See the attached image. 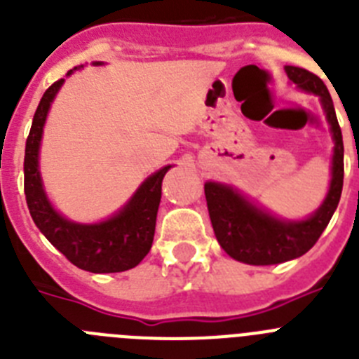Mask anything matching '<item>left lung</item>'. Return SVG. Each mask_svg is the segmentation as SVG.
<instances>
[{
  "instance_id": "left-lung-1",
  "label": "left lung",
  "mask_w": 359,
  "mask_h": 359,
  "mask_svg": "<svg viewBox=\"0 0 359 359\" xmlns=\"http://www.w3.org/2000/svg\"><path fill=\"white\" fill-rule=\"evenodd\" d=\"M284 69L300 90L320 97L334 140L331 185L320 208L311 217L284 221L255 207L231 187L215 182L205 183V198L215 237L231 259L244 264H280L309 252L331 221L344 189V140L327 86L304 68L286 66Z\"/></svg>"
}]
</instances>
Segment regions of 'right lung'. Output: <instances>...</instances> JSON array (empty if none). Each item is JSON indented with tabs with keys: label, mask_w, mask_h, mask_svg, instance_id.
<instances>
[{
	"label": "right lung",
	"mask_w": 359,
	"mask_h": 359,
	"mask_svg": "<svg viewBox=\"0 0 359 359\" xmlns=\"http://www.w3.org/2000/svg\"><path fill=\"white\" fill-rule=\"evenodd\" d=\"M100 65V62H97ZM77 69V68H75ZM69 69L68 75H72ZM65 79L44 91L25 147V196L36 226L72 264L91 273H118L142 262L154 239L161 182L170 165L149 176L128 205L102 223L81 224L62 217L44 194L39 174V145L46 115Z\"/></svg>",
	"instance_id": "add662e5"
}]
</instances>
